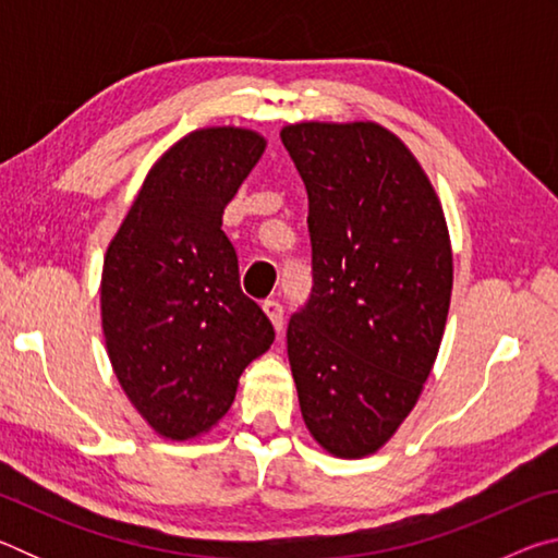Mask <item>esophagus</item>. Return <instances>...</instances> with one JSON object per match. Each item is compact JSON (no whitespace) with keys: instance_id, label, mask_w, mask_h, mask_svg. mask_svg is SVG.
<instances>
[{"instance_id":"1","label":"esophagus","mask_w":558,"mask_h":558,"mask_svg":"<svg viewBox=\"0 0 558 558\" xmlns=\"http://www.w3.org/2000/svg\"><path fill=\"white\" fill-rule=\"evenodd\" d=\"M263 313L268 315V319H270V325L276 327V332H280L282 329V305L278 300H266L263 302Z\"/></svg>"}]
</instances>
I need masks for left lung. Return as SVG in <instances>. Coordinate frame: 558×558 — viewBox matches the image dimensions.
I'll return each instance as SVG.
<instances>
[{"label":"left lung","instance_id":"left-lung-1","mask_svg":"<svg viewBox=\"0 0 558 558\" xmlns=\"http://www.w3.org/2000/svg\"><path fill=\"white\" fill-rule=\"evenodd\" d=\"M307 189L313 295L290 319L302 421L335 458L389 442L436 364L452 295V245L430 177L374 120L280 130Z\"/></svg>","mask_w":558,"mask_h":558}]
</instances>
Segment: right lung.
Segmentation results:
<instances>
[{"label":"right lung","mask_w":558,"mask_h":558,"mask_svg":"<svg viewBox=\"0 0 558 558\" xmlns=\"http://www.w3.org/2000/svg\"><path fill=\"white\" fill-rule=\"evenodd\" d=\"M256 130H192L149 167L100 278L102 337L122 391L157 436L192 440L231 409L276 332L243 295L223 209L258 165Z\"/></svg>","instance_id":"obj_1"}]
</instances>
